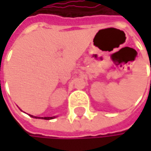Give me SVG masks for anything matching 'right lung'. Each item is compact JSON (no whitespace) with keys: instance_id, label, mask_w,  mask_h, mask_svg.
Masks as SVG:
<instances>
[{"instance_id":"right-lung-1","label":"right lung","mask_w":151,"mask_h":151,"mask_svg":"<svg viewBox=\"0 0 151 151\" xmlns=\"http://www.w3.org/2000/svg\"><path fill=\"white\" fill-rule=\"evenodd\" d=\"M29 115H30V117H33V118H36V119H44V120H51V119L56 118L55 116H53V117H37V116H34V115H31V114H29Z\"/></svg>"}]
</instances>
